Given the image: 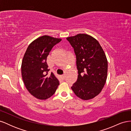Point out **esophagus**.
Listing matches in <instances>:
<instances>
[{"mask_svg":"<svg viewBox=\"0 0 131 131\" xmlns=\"http://www.w3.org/2000/svg\"><path fill=\"white\" fill-rule=\"evenodd\" d=\"M61 78L62 79H65V75L63 74V75H61Z\"/></svg>","mask_w":131,"mask_h":131,"instance_id":"34e87169","label":"esophagus"}]
</instances>
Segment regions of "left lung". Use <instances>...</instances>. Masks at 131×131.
Wrapping results in <instances>:
<instances>
[{
	"instance_id": "left-lung-1",
	"label": "left lung",
	"mask_w": 131,
	"mask_h": 131,
	"mask_svg": "<svg viewBox=\"0 0 131 131\" xmlns=\"http://www.w3.org/2000/svg\"><path fill=\"white\" fill-rule=\"evenodd\" d=\"M74 48L78 70L72 88L75 95L89 100L100 93L105 84L108 61L99 42L91 35L78 34L67 38Z\"/></svg>"
}]
</instances>
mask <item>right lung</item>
<instances>
[{"instance_id":"right-lung-1","label":"right lung","mask_w":131,"mask_h":131,"mask_svg":"<svg viewBox=\"0 0 131 131\" xmlns=\"http://www.w3.org/2000/svg\"><path fill=\"white\" fill-rule=\"evenodd\" d=\"M61 40L48 35L39 37L30 43L23 56L21 65L23 82L29 92L39 100L51 97L59 85L53 73L48 74L50 69L46 59L52 47Z\"/></svg>"}]
</instances>
